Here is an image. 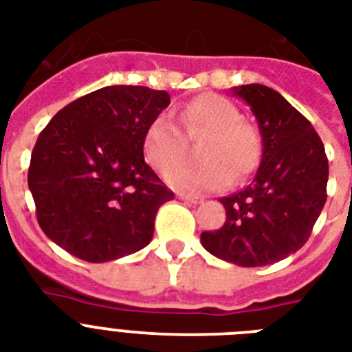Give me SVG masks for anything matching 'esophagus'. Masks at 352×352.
<instances>
[{
	"instance_id": "34e87169",
	"label": "esophagus",
	"mask_w": 352,
	"mask_h": 352,
	"mask_svg": "<svg viewBox=\"0 0 352 352\" xmlns=\"http://www.w3.org/2000/svg\"><path fill=\"white\" fill-rule=\"evenodd\" d=\"M177 197L181 199V201H186V203H201V197L190 195V193H177Z\"/></svg>"
}]
</instances>
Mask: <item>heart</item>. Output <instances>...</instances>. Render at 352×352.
Wrapping results in <instances>:
<instances>
[{
	"mask_svg": "<svg viewBox=\"0 0 352 352\" xmlns=\"http://www.w3.org/2000/svg\"><path fill=\"white\" fill-rule=\"evenodd\" d=\"M181 124L188 137L203 135L199 164H175L184 151V138L168 117H157L144 133V155L153 168L164 171L166 182L184 192H214L256 170L263 151L254 124L241 120L239 109L225 96L206 93L184 104Z\"/></svg>",
	"mask_w": 352,
	"mask_h": 352,
	"instance_id": "heart-1",
	"label": "heart"
}]
</instances>
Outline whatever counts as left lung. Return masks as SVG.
<instances>
[{"instance_id":"1","label":"left lung","mask_w":352,"mask_h":352,"mask_svg":"<svg viewBox=\"0 0 352 352\" xmlns=\"http://www.w3.org/2000/svg\"><path fill=\"white\" fill-rule=\"evenodd\" d=\"M259 124L263 155L254 181L230 197L219 230L203 232L210 254L239 267H265L305 245L327 201L329 162L322 138L278 91L234 87Z\"/></svg>"}]
</instances>
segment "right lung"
<instances>
[{"label":"right lung","mask_w":352,"mask_h":352,"mask_svg":"<svg viewBox=\"0 0 352 352\" xmlns=\"http://www.w3.org/2000/svg\"><path fill=\"white\" fill-rule=\"evenodd\" d=\"M166 91L107 85L58 111L36 140L29 190L41 230L89 263L129 256L153 237L173 192L144 160V133Z\"/></svg>","instance_id":"1"}]
</instances>
